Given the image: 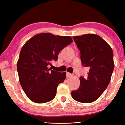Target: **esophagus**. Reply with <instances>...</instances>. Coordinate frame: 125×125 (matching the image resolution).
<instances>
[{
  "mask_svg": "<svg viewBox=\"0 0 125 125\" xmlns=\"http://www.w3.org/2000/svg\"><path fill=\"white\" fill-rule=\"evenodd\" d=\"M66 75H67V77L69 78V77H72V76L73 75L72 74H71L70 73L67 72V73H66Z\"/></svg>",
  "mask_w": 125,
  "mask_h": 125,
  "instance_id": "obj_1",
  "label": "esophagus"
}]
</instances>
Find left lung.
<instances>
[{"instance_id": "1", "label": "left lung", "mask_w": 125, "mask_h": 125, "mask_svg": "<svg viewBox=\"0 0 125 125\" xmlns=\"http://www.w3.org/2000/svg\"><path fill=\"white\" fill-rule=\"evenodd\" d=\"M73 38L80 51L82 64L89 67V71L86 79L80 77L79 88L72 92V97L80 103L94 102L110 82L114 69L113 50L104 40L95 34Z\"/></svg>"}]
</instances>
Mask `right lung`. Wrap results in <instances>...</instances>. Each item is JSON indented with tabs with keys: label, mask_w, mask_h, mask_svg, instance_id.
Instances as JSON below:
<instances>
[{
	"label": "right lung",
	"mask_w": 125,
	"mask_h": 125,
	"mask_svg": "<svg viewBox=\"0 0 125 125\" xmlns=\"http://www.w3.org/2000/svg\"><path fill=\"white\" fill-rule=\"evenodd\" d=\"M73 42L70 36L41 33L29 39L21 50L17 62L20 83L29 99L39 104L54 98L58 84L66 73L51 70L47 65L58 59L62 49Z\"/></svg>",
	"instance_id": "1"
}]
</instances>
